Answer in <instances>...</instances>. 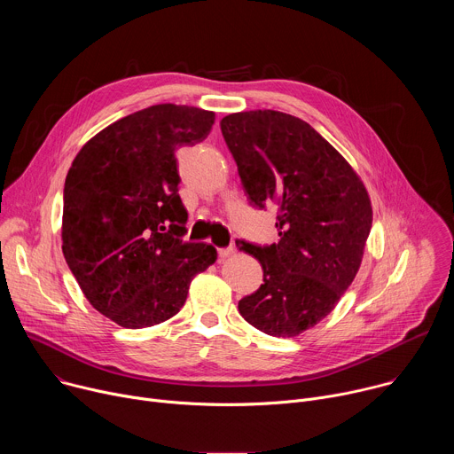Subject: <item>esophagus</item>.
I'll return each instance as SVG.
<instances>
[{
    "instance_id": "esophagus-1",
    "label": "esophagus",
    "mask_w": 454,
    "mask_h": 454,
    "mask_svg": "<svg viewBox=\"0 0 454 454\" xmlns=\"http://www.w3.org/2000/svg\"><path fill=\"white\" fill-rule=\"evenodd\" d=\"M235 251H237V249H235V246L221 247V249H219V256H221V258H226V256H231Z\"/></svg>"
}]
</instances>
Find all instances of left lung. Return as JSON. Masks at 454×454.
<instances>
[{
  "instance_id": "left-lung-1",
  "label": "left lung",
  "mask_w": 454,
  "mask_h": 454,
  "mask_svg": "<svg viewBox=\"0 0 454 454\" xmlns=\"http://www.w3.org/2000/svg\"><path fill=\"white\" fill-rule=\"evenodd\" d=\"M247 200L278 208L271 246L237 240L264 270V284L239 301L254 329L294 338L329 316L356 278L372 228L368 192L348 161L287 113L256 109L221 120Z\"/></svg>"
}]
</instances>
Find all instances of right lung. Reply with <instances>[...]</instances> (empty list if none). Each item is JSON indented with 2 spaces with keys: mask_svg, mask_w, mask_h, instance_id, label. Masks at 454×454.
Returning a JSON list of instances; mask_svg holds the SVG:
<instances>
[{
  "mask_svg": "<svg viewBox=\"0 0 454 454\" xmlns=\"http://www.w3.org/2000/svg\"><path fill=\"white\" fill-rule=\"evenodd\" d=\"M214 111L158 104L116 120L75 156L62 208V253L88 301L123 329L183 307L192 278L217 261L184 242L176 151L203 142Z\"/></svg>",
  "mask_w": 454,
  "mask_h": 454,
  "instance_id": "obj_1",
  "label": "right lung"
}]
</instances>
